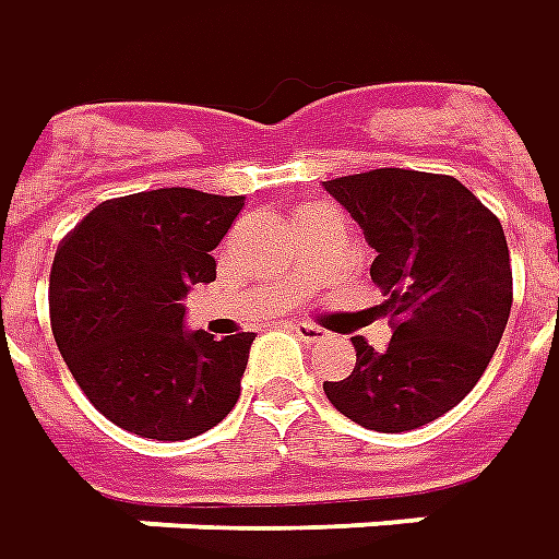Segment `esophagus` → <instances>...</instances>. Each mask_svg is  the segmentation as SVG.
Here are the masks:
<instances>
[{
    "instance_id": "obj_1",
    "label": "esophagus",
    "mask_w": 559,
    "mask_h": 559,
    "mask_svg": "<svg viewBox=\"0 0 559 559\" xmlns=\"http://www.w3.org/2000/svg\"><path fill=\"white\" fill-rule=\"evenodd\" d=\"M292 332H295L298 338L305 341V344H317V341L329 338V332H325V329H320V325H313V323H292Z\"/></svg>"
}]
</instances>
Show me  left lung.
I'll return each instance as SVG.
<instances>
[{
    "mask_svg": "<svg viewBox=\"0 0 559 559\" xmlns=\"http://www.w3.org/2000/svg\"><path fill=\"white\" fill-rule=\"evenodd\" d=\"M323 187L376 249L369 267L393 338L357 335V366L325 381L329 403L378 433H403L459 406L486 372L511 317L514 276L501 221L452 175L376 168Z\"/></svg>",
    "mask_w": 559,
    "mask_h": 559,
    "instance_id": "obj_1",
    "label": "left lung"
}]
</instances>
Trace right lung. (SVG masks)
<instances>
[{
	"label": "right lung",
	"instance_id": "1",
	"mask_svg": "<svg viewBox=\"0 0 559 559\" xmlns=\"http://www.w3.org/2000/svg\"><path fill=\"white\" fill-rule=\"evenodd\" d=\"M246 202L190 187L100 202L58 246L51 332L104 418L147 440H190L239 400L254 332L183 329V298L215 280L218 246Z\"/></svg>",
	"mask_w": 559,
	"mask_h": 559
}]
</instances>
